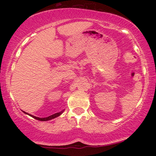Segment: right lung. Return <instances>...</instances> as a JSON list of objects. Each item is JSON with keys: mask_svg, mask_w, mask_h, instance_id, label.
Here are the masks:
<instances>
[{"mask_svg": "<svg viewBox=\"0 0 156 156\" xmlns=\"http://www.w3.org/2000/svg\"><path fill=\"white\" fill-rule=\"evenodd\" d=\"M64 111V110L62 111V112H60L55 113V114H53V115H51V116H49V117H44V118H40V117H35V116H33V115H31V114H28V113H26V112H24L25 114H28V115L31 116V117H33V118H34V119H37V120H40V121H48V120H51V119H54V118L57 117H58V116H60L61 114H62V113H63Z\"/></svg>", "mask_w": 156, "mask_h": 156, "instance_id": "obj_1", "label": "right lung"}]
</instances>
